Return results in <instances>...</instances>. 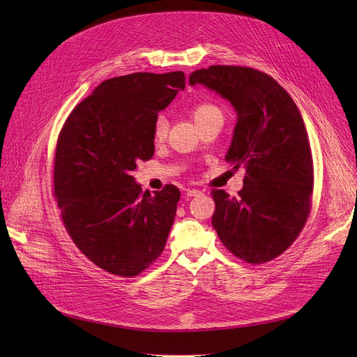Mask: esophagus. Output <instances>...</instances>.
Returning <instances> with one entry per match:
<instances>
[{"mask_svg": "<svg viewBox=\"0 0 357 357\" xmlns=\"http://www.w3.org/2000/svg\"><path fill=\"white\" fill-rule=\"evenodd\" d=\"M201 194L202 192L199 190H188V191H186V197H198Z\"/></svg>", "mask_w": 357, "mask_h": 357, "instance_id": "obj_1", "label": "esophagus"}]
</instances>
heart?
Masks as SVG:
<instances>
[{
	"label": "heart",
	"mask_w": 357,
	"mask_h": 357,
	"mask_svg": "<svg viewBox=\"0 0 357 357\" xmlns=\"http://www.w3.org/2000/svg\"><path fill=\"white\" fill-rule=\"evenodd\" d=\"M221 114V111L218 109V107L213 105V104H198L192 108V119L197 124H199L201 121L207 120L213 116H218ZM167 133V121L163 116H159L155 121V128H153V135L156 140H163L166 137Z\"/></svg>",
	"instance_id": "obj_1"
}]
</instances>
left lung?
I'll list each match as a JSON object with an SVG mask.
<instances>
[{
  "instance_id": "left-lung-1",
  "label": "left lung",
  "mask_w": 357,
  "mask_h": 357,
  "mask_svg": "<svg viewBox=\"0 0 357 357\" xmlns=\"http://www.w3.org/2000/svg\"><path fill=\"white\" fill-rule=\"evenodd\" d=\"M190 84L233 105L237 121L226 162L246 167L238 197L213 191V227L234 256L269 261L292 245L310 214L314 169L301 112L272 77L252 68L198 69Z\"/></svg>"
}]
</instances>
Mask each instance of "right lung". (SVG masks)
<instances>
[{
  "label": "right lung",
  "mask_w": 357,
  "mask_h": 357,
  "mask_svg": "<svg viewBox=\"0 0 357 357\" xmlns=\"http://www.w3.org/2000/svg\"><path fill=\"white\" fill-rule=\"evenodd\" d=\"M185 73L137 72L101 82L73 108L56 146L54 197L75 245L101 269L136 276L160 256L176 214L175 185L142 191L137 162L155 153V121Z\"/></svg>",
  "instance_id": "add662e5"
}]
</instances>
